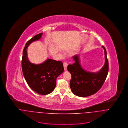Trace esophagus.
<instances>
[{
    "label": "esophagus",
    "instance_id": "1",
    "mask_svg": "<svg viewBox=\"0 0 128 128\" xmlns=\"http://www.w3.org/2000/svg\"><path fill=\"white\" fill-rule=\"evenodd\" d=\"M64 70H67V67H68V64L66 62H64Z\"/></svg>",
    "mask_w": 128,
    "mask_h": 128
}]
</instances>
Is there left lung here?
I'll use <instances>...</instances> for the list:
<instances>
[{"mask_svg": "<svg viewBox=\"0 0 128 128\" xmlns=\"http://www.w3.org/2000/svg\"><path fill=\"white\" fill-rule=\"evenodd\" d=\"M104 50L105 63L99 71L88 72L84 70L80 64V56L76 55L72 57L74 63L68 66V70L70 73L72 79L70 88L76 95L85 97L96 93L104 84L108 72V62L107 58L106 51Z\"/></svg>", "mask_w": 128, "mask_h": 128, "instance_id": "1", "label": "left lung"}]
</instances>
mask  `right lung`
<instances>
[{
  "label": "right lung",
  "instance_id": "obj_1",
  "mask_svg": "<svg viewBox=\"0 0 128 128\" xmlns=\"http://www.w3.org/2000/svg\"><path fill=\"white\" fill-rule=\"evenodd\" d=\"M43 33H39L30 39L24 47L22 68L24 78L29 87L41 95L52 93L56 86L58 76L64 71L61 62L47 58L40 64L31 63L27 56V48L33 42L41 39Z\"/></svg>",
  "mask_w": 128,
  "mask_h": 128
}]
</instances>
